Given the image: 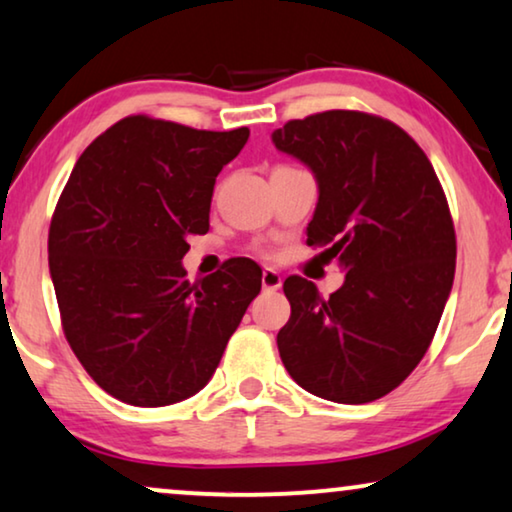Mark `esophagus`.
<instances>
[{
	"label": "esophagus",
	"mask_w": 512,
	"mask_h": 512,
	"mask_svg": "<svg viewBox=\"0 0 512 512\" xmlns=\"http://www.w3.org/2000/svg\"><path fill=\"white\" fill-rule=\"evenodd\" d=\"M261 284H263L265 291H279V288H281V274L277 270L265 268L263 277H261Z\"/></svg>",
	"instance_id": "esophagus-1"
}]
</instances>
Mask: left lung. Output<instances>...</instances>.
Instances as JSON below:
<instances>
[{"label":"left lung","mask_w":512,"mask_h":512,"mask_svg":"<svg viewBox=\"0 0 512 512\" xmlns=\"http://www.w3.org/2000/svg\"><path fill=\"white\" fill-rule=\"evenodd\" d=\"M272 143L314 175L307 244L346 272L328 300L314 281H284L281 362L311 395L374 402L416 369L453 288L446 194L416 140L381 117L328 110L274 129Z\"/></svg>","instance_id":"1"}]
</instances>
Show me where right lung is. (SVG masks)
I'll use <instances>...</instances> for the list:
<instances>
[{"mask_svg": "<svg viewBox=\"0 0 512 512\" xmlns=\"http://www.w3.org/2000/svg\"><path fill=\"white\" fill-rule=\"evenodd\" d=\"M249 129L198 131L124 117L80 154L59 196L48 265L64 335L108 395L168 406L203 390L261 268L231 258L189 284V235L210 231L217 175Z\"/></svg>", "mask_w": 512, "mask_h": 512, "instance_id": "add662e5", "label": "right lung"}]
</instances>
